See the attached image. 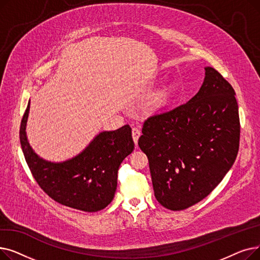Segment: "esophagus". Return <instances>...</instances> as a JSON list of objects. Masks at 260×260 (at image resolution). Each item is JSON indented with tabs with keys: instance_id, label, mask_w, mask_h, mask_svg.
<instances>
[{
	"instance_id": "esophagus-1",
	"label": "esophagus",
	"mask_w": 260,
	"mask_h": 260,
	"mask_svg": "<svg viewBox=\"0 0 260 260\" xmlns=\"http://www.w3.org/2000/svg\"><path fill=\"white\" fill-rule=\"evenodd\" d=\"M140 135H141V132L137 127H134L132 129V136H133V139H134V142L136 145H137V143H138V139L140 137Z\"/></svg>"
}]
</instances>
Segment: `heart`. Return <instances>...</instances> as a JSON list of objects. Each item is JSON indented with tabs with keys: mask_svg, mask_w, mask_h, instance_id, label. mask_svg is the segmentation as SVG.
I'll return each mask as SVG.
<instances>
[{
	"mask_svg": "<svg viewBox=\"0 0 260 260\" xmlns=\"http://www.w3.org/2000/svg\"><path fill=\"white\" fill-rule=\"evenodd\" d=\"M171 93H172V89H168L165 93L160 95V97L154 103L155 108H162V107L167 106V104L169 103V99L171 98Z\"/></svg>",
	"mask_w": 260,
	"mask_h": 260,
	"instance_id": "obj_1",
	"label": "heart"
}]
</instances>
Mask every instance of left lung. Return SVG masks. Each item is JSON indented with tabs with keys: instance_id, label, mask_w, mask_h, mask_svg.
<instances>
[{
	"instance_id": "left-lung-1",
	"label": "left lung",
	"mask_w": 260,
	"mask_h": 260,
	"mask_svg": "<svg viewBox=\"0 0 260 260\" xmlns=\"http://www.w3.org/2000/svg\"><path fill=\"white\" fill-rule=\"evenodd\" d=\"M199 91L172 111L149 117L138 144L147 156L155 197L181 211L206 198L234 165L240 123L235 91L213 67Z\"/></svg>"
}]
</instances>
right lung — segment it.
<instances>
[{
  "label": "right lung",
  "mask_w": 260,
  "mask_h": 260,
  "mask_svg": "<svg viewBox=\"0 0 260 260\" xmlns=\"http://www.w3.org/2000/svg\"><path fill=\"white\" fill-rule=\"evenodd\" d=\"M30 100L20 127V142L36 181L44 192L63 206L84 212H98L114 199L119 167L133 151L132 128L103 131L77 156L62 162L41 158L30 146L26 125Z\"/></svg>",
  "instance_id": "right-lung-1"
}]
</instances>
